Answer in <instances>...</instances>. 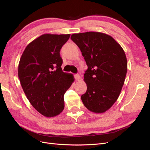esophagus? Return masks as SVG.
I'll use <instances>...</instances> for the list:
<instances>
[{
	"label": "esophagus",
	"mask_w": 150,
	"mask_h": 150,
	"mask_svg": "<svg viewBox=\"0 0 150 150\" xmlns=\"http://www.w3.org/2000/svg\"><path fill=\"white\" fill-rule=\"evenodd\" d=\"M74 78H75V79L76 80V81H79V79H80V76H79V74H75L74 75Z\"/></svg>",
	"instance_id": "1"
}]
</instances>
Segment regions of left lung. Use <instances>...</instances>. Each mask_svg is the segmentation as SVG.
<instances>
[{
    "instance_id": "obj_1",
    "label": "left lung",
    "mask_w": 150,
    "mask_h": 150,
    "mask_svg": "<svg viewBox=\"0 0 150 150\" xmlns=\"http://www.w3.org/2000/svg\"><path fill=\"white\" fill-rule=\"evenodd\" d=\"M88 68L84 74L87 91L81 96L90 111L103 113L118 98L127 72L124 50L111 36L99 32L73 34Z\"/></svg>"
}]
</instances>
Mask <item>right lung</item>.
<instances>
[{
	"instance_id": "add662e5",
	"label": "right lung",
	"mask_w": 150,
	"mask_h": 150,
	"mask_svg": "<svg viewBox=\"0 0 150 150\" xmlns=\"http://www.w3.org/2000/svg\"><path fill=\"white\" fill-rule=\"evenodd\" d=\"M71 34H44L30 42L22 53L18 76L30 103L42 115H59L64 108V95L74 81L62 71L60 50Z\"/></svg>"
}]
</instances>
